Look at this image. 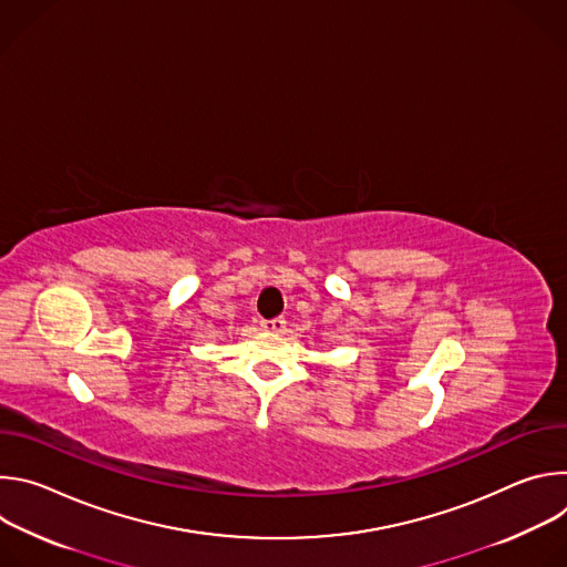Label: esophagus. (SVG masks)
<instances>
[{
	"label": "esophagus",
	"mask_w": 567,
	"mask_h": 567,
	"mask_svg": "<svg viewBox=\"0 0 567 567\" xmlns=\"http://www.w3.org/2000/svg\"><path fill=\"white\" fill-rule=\"evenodd\" d=\"M260 328H262L265 332H285V328H287V320H285V318L262 320V322H260Z\"/></svg>",
	"instance_id": "1"
}]
</instances>
